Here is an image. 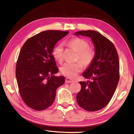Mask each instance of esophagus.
Instances as JSON below:
<instances>
[{
  "mask_svg": "<svg viewBox=\"0 0 134 134\" xmlns=\"http://www.w3.org/2000/svg\"><path fill=\"white\" fill-rule=\"evenodd\" d=\"M74 80H71V79H70L69 78H66L65 79V83H71V82H73Z\"/></svg>",
  "mask_w": 134,
  "mask_h": 134,
  "instance_id": "1",
  "label": "esophagus"
}]
</instances>
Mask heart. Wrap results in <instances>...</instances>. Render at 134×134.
Returning <instances> with one entry per match:
<instances>
[{
	"instance_id": "1",
	"label": "heart",
	"mask_w": 134,
	"mask_h": 134,
	"mask_svg": "<svg viewBox=\"0 0 134 134\" xmlns=\"http://www.w3.org/2000/svg\"><path fill=\"white\" fill-rule=\"evenodd\" d=\"M67 45L78 53L77 60L82 62L76 63L67 62L61 67V72L69 78H74L79 72L82 71L83 65L85 66L90 65L93 62L95 57V51L91 47H89V42L84 39L74 38L67 42ZM53 55L57 61L61 62L63 58V46L62 44H58L54 48Z\"/></svg>"
}]
</instances>
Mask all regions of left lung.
<instances>
[{"mask_svg":"<svg viewBox=\"0 0 134 134\" xmlns=\"http://www.w3.org/2000/svg\"><path fill=\"white\" fill-rule=\"evenodd\" d=\"M76 36L90 37L94 45L93 62L83 73L92 81H80L81 90L76 96L78 105L94 112L103 108L112 99L119 79V57L113 43L95 31H81Z\"/></svg>","mask_w":134,"mask_h":134,"instance_id":"obj_1","label":"left lung"}]
</instances>
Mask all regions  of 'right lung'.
Segmentation results:
<instances>
[{"label":"right lung","mask_w":134,"mask_h":134,"mask_svg":"<svg viewBox=\"0 0 134 134\" xmlns=\"http://www.w3.org/2000/svg\"><path fill=\"white\" fill-rule=\"evenodd\" d=\"M69 31L48 30L27 40L20 51L16 77L22 100L36 110L46 109L53 103L56 90L65 82L64 76H55L58 67L53 51L58 41Z\"/></svg>","instance_id":"obj_1"}]
</instances>
